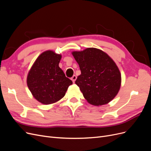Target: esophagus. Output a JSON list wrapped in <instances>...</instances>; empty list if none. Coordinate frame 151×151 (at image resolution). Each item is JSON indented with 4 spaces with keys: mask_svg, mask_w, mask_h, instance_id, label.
<instances>
[{
    "mask_svg": "<svg viewBox=\"0 0 151 151\" xmlns=\"http://www.w3.org/2000/svg\"><path fill=\"white\" fill-rule=\"evenodd\" d=\"M76 75H73V76H72V78H71V80H72V81H73V83H75V81H76Z\"/></svg>",
    "mask_w": 151,
    "mask_h": 151,
    "instance_id": "1",
    "label": "esophagus"
}]
</instances>
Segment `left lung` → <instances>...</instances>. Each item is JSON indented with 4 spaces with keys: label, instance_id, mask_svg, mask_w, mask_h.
<instances>
[{
    "label": "left lung",
    "instance_id": "left-lung-1",
    "mask_svg": "<svg viewBox=\"0 0 151 151\" xmlns=\"http://www.w3.org/2000/svg\"><path fill=\"white\" fill-rule=\"evenodd\" d=\"M71 54L81 72L75 84L88 102L99 106L113 100L120 90L122 78L119 68L110 57L93 47Z\"/></svg>",
    "mask_w": 151,
    "mask_h": 151
}]
</instances>
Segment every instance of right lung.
Instances as JSON below:
<instances>
[{"mask_svg": "<svg viewBox=\"0 0 151 151\" xmlns=\"http://www.w3.org/2000/svg\"><path fill=\"white\" fill-rule=\"evenodd\" d=\"M61 58V54L54 51H45L28 72V87L35 99L42 104H54L62 99L73 84L58 66Z\"/></svg>", "mask_w": 151, "mask_h": 151, "instance_id": "add662e5", "label": "right lung"}]
</instances>
